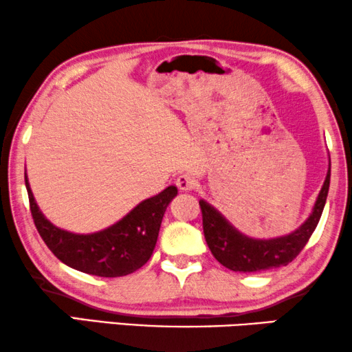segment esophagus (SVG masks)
Segmentation results:
<instances>
[{
	"label": "esophagus",
	"mask_w": 352,
	"mask_h": 352,
	"mask_svg": "<svg viewBox=\"0 0 352 352\" xmlns=\"http://www.w3.org/2000/svg\"><path fill=\"white\" fill-rule=\"evenodd\" d=\"M177 186L180 191H192L196 186V178L190 174H182L177 178Z\"/></svg>",
	"instance_id": "34e87169"
}]
</instances>
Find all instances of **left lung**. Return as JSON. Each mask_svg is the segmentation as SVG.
Here are the masks:
<instances>
[{"mask_svg": "<svg viewBox=\"0 0 352 352\" xmlns=\"http://www.w3.org/2000/svg\"><path fill=\"white\" fill-rule=\"evenodd\" d=\"M329 186L330 166L308 219L289 234L270 237V239L244 234L219 209H215L206 199H201L202 228L212 255L225 268L236 273H258V271L287 266L303 250L318 226L329 195Z\"/></svg>", "mask_w": 352, "mask_h": 352, "instance_id": "left-lung-1", "label": "left lung"}]
</instances>
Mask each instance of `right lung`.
Masks as SVG:
<instances>
[{
	"instance_id": "obj_1",
	"label": "right lung",
	"mask_w": 352,
	"mask_h": 352,
	"mask_svg": "<svg viewBox=\"0 0 352 352\" xmlns=\"http://www.w3.org/2000/svg\"><path fill=\"white\" fill-rule=\"evenodd\" d=\"M25 186L39 236L62 263L100 277L127 276L142 268L155 250L169 202L177 196L170 185L156 196L138 202L116 223L94 232H73L51 223L34 201L25 172Z\"/></svg>"
}]
</instances>
